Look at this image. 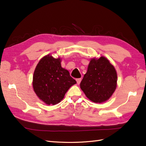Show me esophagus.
I'll return each mask as SVG.
<instances>
[{
	"mask_svg": "<svg viewBox=\"0 0 146 146\" xmlns=\"http://www.w3.org/2000/svg\"><path fill=\"white\" fill-rule=\"evenodd\" d=\"M76 80L77 83H78V84H80V82L82 81V78H76Z\"/></svg>",
	"mask_w": 146,
	"mask_h": 146,
	"instance_id": "34e87169",
	"label": "esophagus"
}]
</instances>
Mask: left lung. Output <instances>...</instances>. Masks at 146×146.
I'll return each instance as SVG.
<instances>
[{"label": "left lung", "instance_id": "obj_1", "mask_svg": "<svg viewBox=\"0 0 146 146\" xmlns=\"http://www.w3.org/2000/svg\"><path fill=\"white\" fill-rule=\"evenodd\" d=\"M117 75L113 65L107 58H93L87 72L80 83L86 97L95 103L107 101L115 90Z\"/></svg>", "mask_w": 146, "mask_h": 146}]
</instances>
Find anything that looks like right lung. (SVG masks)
I'll return each mask as SVG.
<instances>
[{
  "label": "right lung",
  "instance_id": "obj_1",
  "mask_svg": "<svg viewBox=\"0 0 146 146\" xmlns=\"http://www.w3.org/2000/svg\"><path fill=\"white\" fill-rule=\"evenodd\" d=\"M76 83L68 70L61 67L60 58L47 55L39 61L34 73L33 85L38 97L48 105L61 102L66 92Z\"/></svg>",
  "mask_w": 146,
  "mask_h": 146
}]
</instances>
